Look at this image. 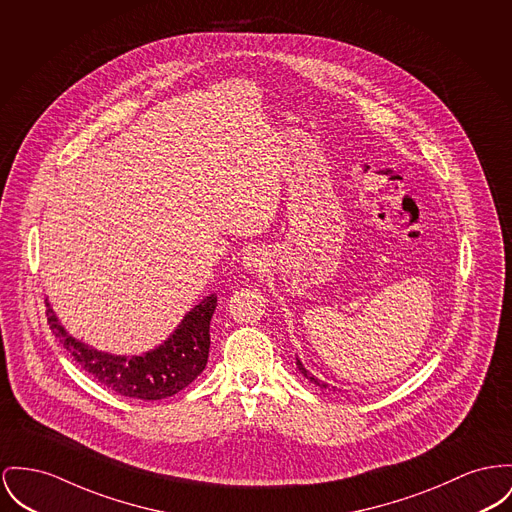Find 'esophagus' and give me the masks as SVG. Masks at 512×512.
<instances>
[{
  "label": "esophagus",
  "instance_id": "34e87169",
  "mask_svg": "<svg viewBox=\"0 0 512 512\" xmlns=\"http://www.w3.org/2000/svg\"><path fill=\"white\" fill-rule=\"evenodd\" d=\"M264 264H266V258H264V254H262L258 248L248 250V252L244 254V258H242V266H244L246 270H250V272L262 270Z\"/></svg>",
  "mask_w": 512,
  "mask_h": 512
}]
</instances>
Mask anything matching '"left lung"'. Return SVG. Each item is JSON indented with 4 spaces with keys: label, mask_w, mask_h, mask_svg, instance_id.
Masks as SVG:
<instances>
[{
    "label": "left lung",
    "mask_w": 512,
    "mask_h": 512,
    "mask_svg": "<svg viewBox=\"0 0 512 512\" xmlns=\"http://www.w3.org/2000/svg\"><path fill=\"white\" fill-rule=\"evenodd\" d=\"M297 367H299V371H301V373H303V375L307 376V378H308V380H310V382H314V384H316V386H320V388H330V386H328V384H326V382H322V380H320V378H316V376L310 375V373H308L307 369H305V365H303V363H301V359H299V357H297ZM332 390H338V388H336V386H332Z\"/></svg>",
    "instance_id": "left-lung-1"
}]
</instances>
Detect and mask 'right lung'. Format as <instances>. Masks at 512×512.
Wrapping results in <instances>:
<instances>
[{
  "label": "right lung",
  "instance_id": "right-lung-1",
  "mask_svg": "<svg viewBox=\"0 0 512 512\" xmlns=\"http://www.w3.org/2000/svg\"><path fill=\"white\" fill-rule=\"evenodd\" d=\"M50 330L71 357L112 392L137 400H163L196 380L209 357V322L217 295L184 314L171 336L141 355H112L69 334L46 299Z\"/></svg>",
  "mask_w": 512,
  "mask_h": 512
}]
</instances>
